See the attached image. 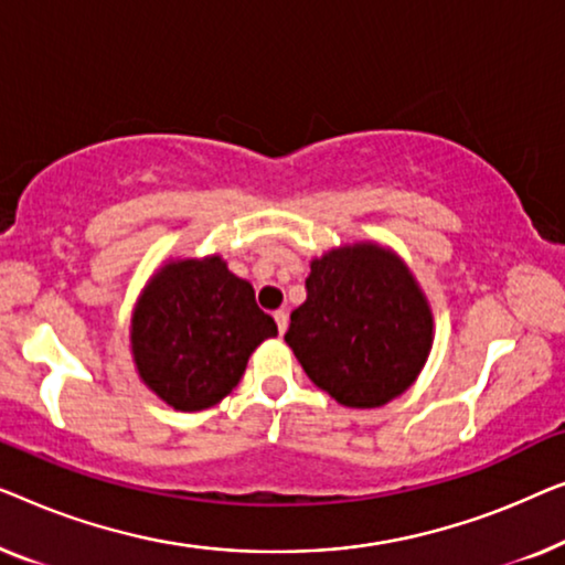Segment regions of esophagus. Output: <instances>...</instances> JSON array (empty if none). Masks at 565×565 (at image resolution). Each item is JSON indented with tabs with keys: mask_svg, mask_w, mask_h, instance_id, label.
<instances>
[{
	"mask_svg": "<svg viewBox=\"0 0 565 565\" xmlns=\"http://www.w3.org/2000/svg\"><path fill=\"white\" fill-rule=\"evenodd\" d=\"M274 320H276V324H279V332L284 335L286 328H289V315H286L284 309H276V312H274Z\"/></svg>",
	"mask_w": 565,
	"mask_h": 565,
	"instance_id": "1",
	"label": "esophagus"
}]
</instances>
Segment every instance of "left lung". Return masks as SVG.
<instances>
[{
    "instance_id": "1",
    "label": "left lung",
    "mask_w": 565,
    "mask_h": 565,
    "mask_svg": "<svg viewBox=\"0 0 565 565\" xmlns=\"http://www.w3.org/2000/svg\"><path fill=\"white\" fill-rule=\"evenodd\" d=\"M284 340L312 384L343 407H384L425 369L433 307L392 248L359 241L312 258L307 299Z\"/></svg>"
}]
</instances>
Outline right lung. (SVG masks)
<instances>
[{"instance_id": "add662e5", "label": "right lung", "mask_w": 565, "mask_h": 565, "mask_svg": "<svg viewBox=\"0 0 565 565\" xmlns=\"http://www.w3.org/2000/svg\"><path fill=\"white\" fill-rule=\"evenodd\" d=\"M279 335L250 281L225 258H171L142 286L130 317V353L142 384L179 412L220 404L250 353Z\"/></svg>"}]
</instances>
